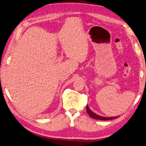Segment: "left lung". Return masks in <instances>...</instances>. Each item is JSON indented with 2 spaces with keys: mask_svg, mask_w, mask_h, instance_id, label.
Masks as SVG:
<instances>
[{
  "mask_svg": "<svg viewBox=\"0 0 146 146\" xmlns=\"http://www.w3.org/2000/svg\"><path fill=\"white\" fill-rule=\"evenodd\" d=\"M86 111L88 113V114L92 117V118L94 119H99V120H103V121H108V120H111V119H117L118 118L119 116L117 117H102L100 115L94 113V112H92L90 109H89L88 106H86Z\"/></svg>",
  "mask_w": 146,
  "mask_h": 146,
  "instance_id": "1",
  "label": "left lung"
}]
</instances>
